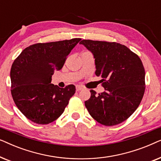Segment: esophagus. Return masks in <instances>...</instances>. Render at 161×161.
<instances>
[{"mask_svg": "<svg viewBox=\"0 0 161 161\" xmlns=\"http://www.w3.org/2000/svg\"><path fill=\"white\" fill-rule=\"evenodd\" d=\"M83 88L81 87V86H76V91L77 92H79V91H81V90H83Z\"/></svg>", "mask_w": 161, "mask_h": 161, "instance_id": "esophagus-1", "label": "esophagus"}]
</instances>
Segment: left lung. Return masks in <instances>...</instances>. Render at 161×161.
I'll return each instance as SVG.
<instances>
[{
	"instance_id": "left-lung-1",
	"label": "left lung",
	"mask_w": 161,
	"mask_h": 161,
	"mask_svg": "<svg viewBox=\"0 0 161 161\" xmlns=\"http://www.w3.org/2000/svg\"><path fill=\"white\" fill-rule=\"evenodd\" d=\"M93 54L97 76L105 91L91 97L85 105L101 125L113 126L128 119L137 109L145 91V70L139 57L116 42L83 39L80 42Z\"/></svg>"
}]
</instances>
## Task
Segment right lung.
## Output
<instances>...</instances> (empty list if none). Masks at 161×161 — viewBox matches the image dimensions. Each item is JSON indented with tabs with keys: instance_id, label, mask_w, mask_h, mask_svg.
<instances>
[{
	"instance_id": "obj_1",
	"label": "right lung",
	"mask_w": 161,
	"mask_h": 161,
	"mask_svg": "<svg viewBox=\"0 0 161 161\" xmlns=\"http://www.w3.org/2000/svg\"><path fill=\"white\" fill-rule=\"evenodd\" d=\"M80 38L37 43L24 49L12 65L11 92L22 114L39 125L56 120L75 92L74 85L59 88L51 83Z\"/></svg>"
}]
</instances>
